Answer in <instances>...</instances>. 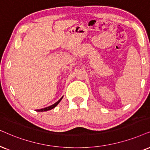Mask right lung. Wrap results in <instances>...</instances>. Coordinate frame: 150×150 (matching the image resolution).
Here are the masks:
<instances>
[{
  "instance_id": "right-lung-1",
  "label": "right lung",
  "mask_w": 150,
  "mask_h": 150,
  "mask_svg": "<svg viewBox=\"0 0 150 150\" xmlns=\"http://www.w3.org/2000/svg\"><path fill=\"white\" fill-rule=\"evenodd\" d=\"M63 97L64 96H62V97L60 98L59 100H58L57 102H55V103L54 104H53V105H50V106H49V107H45V108H43V109H37L36 110V111H39V112H42V111H49V110H51V109H54V107H56L57 105H58L59 103L60 102H61V100H62V98H63Z\"/></svg>"
}]
</instances>
